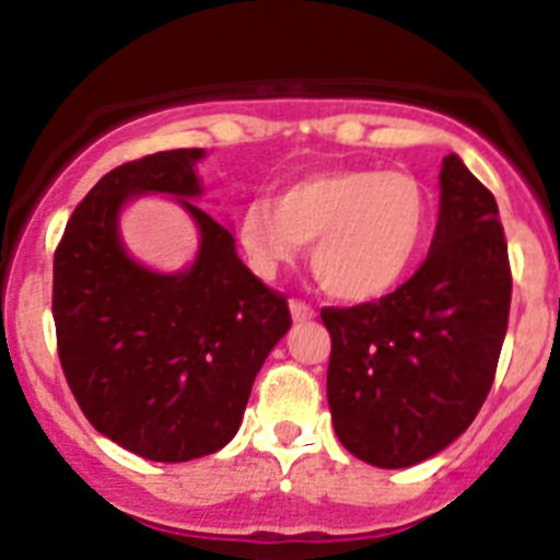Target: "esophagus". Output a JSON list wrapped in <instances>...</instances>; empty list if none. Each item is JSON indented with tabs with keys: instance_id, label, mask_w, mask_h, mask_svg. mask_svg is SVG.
Wrapping results in <instances>:
<instances>
[{
	"instance_id": "esophagus-1",
	"label": "esophagus",
	"mask_w": 560,
	"mask_h": 560,
	"mask_svg": "<svg viewBox=\"0 0 560 560\" xmlns=\"http://www.w3.org/2000/svg\"><path fill=\"white\" fill-rule=\"evenodd\" d=\"M290 312H292V317H295V320H310V317H315V310H312L310 304H304V301H299V299L290 301Z\"/></svg>"
}]
</instances>
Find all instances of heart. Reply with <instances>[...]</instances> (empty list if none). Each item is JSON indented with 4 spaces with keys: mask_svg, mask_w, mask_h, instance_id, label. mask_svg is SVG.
<instances>
[{
    "mask_svg": "<svg viewBox=\"0 0 560 560\" xmlns=\"http://www.w3.org/2000/svg\"><path fill=\"white\" fill-rule=\"evenodd\" d=\"M430 211V192L410 170H329L287 184L273 203L245 206L236 236L259 273L312 245V273L326 292L371 301L405 279Z\"/></svg>",
    "mask_w": 560,
    "mask_h": 560,
    "instance_id": "obj_1",
    "label": "heart"
}]
</instances>
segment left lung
Wrapping results in <instances>:
<instances>
[{"label":"left lung","instance_id":"left-lung-1","mask_svg":"<svg viewBox=\"0 0 560 560\" xmlns=\"http://www.w3.org/2000/svg\"><path fill=\"white\" fill-rule=\"evenodd\" d=\"M511 287L497 200L450 153L421 268L380 301L320 310L342 446L371 466L407 468L463 435L493 385Z\"/></svg>","mask_w":560,"mask_h":560}]
</instances>
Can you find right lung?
<instances>
[{"mask_svg": "<svg viewBox=\"0 0 560 560\" xmlns=\"http://www.w3.org/2000/svg\"><path fill=\"white\" fill-rule=\"evenodd\" d=\"M200 148L164 150L110 170L55 248V335L74 399L94 430L159 463L223 450L292 324L287 299L245 268L231 231L189 200L200 195ZM148 191L178 197L199 225L189 271L155 275L124 250L118 211Z\"/></svg>", "mask_w": 560, "mask_h": 560, "instance_id": "obj_1", "label": "right lung"}]
</instances>
